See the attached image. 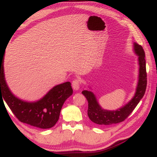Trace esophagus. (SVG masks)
Masks as SVG:
<instances>
[{"label":"esophagus","mask_w":157,"mask_h":157,"mask_svg":"<svg viewBox=\"0 0 157 157\" xmlns=\"http://www.w3.org/2000/svg\"><path fill=\"white\" fill-rule=\"evenodd\" d=\"M80 85H81V82H80L79 79H74L71 83L72 87H73V89L74 90H78Z\"/></svg>","instance_id":"esophagus-1"}]
</instances>
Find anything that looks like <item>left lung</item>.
I'll return each instance as SVG.
<instances>
[{
	"instance_id": "left-lung-1",
	"label": "left lung",
	"mask_w": 157,
	"mask_h": 157,
	"mask_svg": "<svg viewBox=\"0 0 157 157\" xmlns=\"http://www.w3.org/2000/svg\"><path fill=\"white\" fill-rule=\"evenodd\" d=\"M134 50L139 56V75L137 87L135 96L127 105L116 111H107L103 109L99 106L95 96L91 91L84 90L82 94L88 101L87 115L92 122L99 125H111L119 123L125 120L143 98L146 91L147 78L146 71L145 54L143 47L138 44L134 43Z\"/></svg>"
}]
</instances>
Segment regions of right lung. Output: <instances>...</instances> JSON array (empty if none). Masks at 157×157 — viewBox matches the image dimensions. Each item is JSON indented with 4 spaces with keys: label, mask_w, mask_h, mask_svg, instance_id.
I'll return each mask as SVG.
<instances>
[{
    "label": "right lung",
    "mask_w": 157,
    "mask_h": 157,
    "mask_svg": "<svg viewBox=\"0 0 157 157\" xmlns=\"http://www.w3.org/2000/svg\"><path fill=\"white\" fill-rule=\"evenodd\" d=\"M4 57L0 58V99L3 98L20 121L40 128L54 127L59 119L60 111L66 100L73 94L67 82L54 87L40 101L29 103L16 98L8 87L4 75ZM3 101V100H2Z\"/></svg>",
    "instance_id": "obj_1"
}]
</instances>
